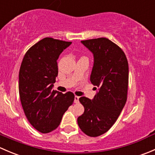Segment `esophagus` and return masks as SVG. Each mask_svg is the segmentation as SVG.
<instances>
[{
    "label": "esophagus",
    "instance_id": "obj_1",
    "mask_svg": "<svg viewBox=\"0 0 155 155\" xmlns=\"http://www.w3.org/2000/svg\"><path fill=\"white\" fill-rule=\"evenodd\" d=\"M79 97L75 96V97H74L75 104H78V103H79Z\"/></svg>",
    "mask_w": 155,
    "mask_h": 155
}]
</instances>
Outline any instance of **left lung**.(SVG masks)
<instances>
[{
	"label": "left lung",
	"instance_id": "left-lung-1",
	"mask_svg": "<svg viewBox=\"0 0 155 155\" xmlns=\"http://www.w3.org/2000/svg\"><path fill=\"white\" fill-rule=\"evenodd\" d=\"M93 54L90 81L97 87L92 100L81 97L85 111L77 118L79 127L89 137L107 132L115 124L127 101L129 68L124 51L109 39L81 41ZM97 87H95V90Z\"/></svg>",
	"mask_w": 155,
	"mask_h": 155
}]
</instances>
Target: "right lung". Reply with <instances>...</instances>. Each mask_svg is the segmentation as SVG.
<instances>
[{
  "label": "right lung",
  "instance_id": "1",
  "mask_svg": "<svg viewBox=\"0 0 155 155\" xmlns=\"http://www.w3.org/2000/svg\"><path fill=\"white\" fill-rule=\"evenodd\" d=\"M71 42L46 37L25 54L18 75V92L25 114L37 130L47 134L58 127L74 94L53 90L57 60Z\"/></svg>",
  "mask_w": 155,
  "mask_h": 155
}]
</instances>
